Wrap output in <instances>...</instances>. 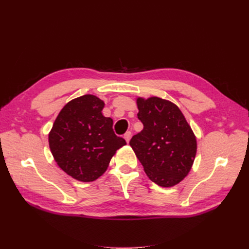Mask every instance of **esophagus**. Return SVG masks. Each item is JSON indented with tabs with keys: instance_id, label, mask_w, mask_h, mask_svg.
Returning <instances> with one entry per match:
<instances>
[{
	"instance_id": "34e87169",
	"label": "esophagus",
	"mask_w": 249,
	"mask_h": 249,
	"mask_svg": "<svg viewBox=\"0 0 249 249\" xmlns=\"http://www.w3.org/2000/svg\"><path fill=\"white\" fill-rule=\"evenodd\" d=\"M131 137H132V133L131 132H126L125 134H124V138L125 139V141L129 143L130 142V140H131Z\"/></svg>"
}]
</instances>
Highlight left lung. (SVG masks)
I'll list each match as a JSON object with an SVG mask.
<instances>
[{
    "mask_svg": "<svg viewBox=\"0 0 249 249\" xmlns=\"http://www.w3.org/2000/svg\"><path fill=\"white\" fill-rule=\"evenodd\" d=\"M143 130L130 141L147 177L172 187L188 176L196 156V137L176 104L158 96L136 99Z\"/></svg>",
    "mask_w": 249,
    "mask_h": 249,
    "instance_id": "8db88e82",
    "label": "left lung"
}]
</instances>
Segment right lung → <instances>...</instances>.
<instances>
[{
	"mask_svg": "<svg viewBox=\"0 0 249 249\" xmlns=\"http://www.w3.org/2000/svg\"><path fill=\"white\" fill-rule=\"evenodd\" d=\"M105 103L85 94L67 103L49 133L54 160L80 182H92L107 170L116 150L126 144L113 131V120L103 115Z\"/></svg>",
	"mask_w": 249,
	"mask_h": 249,
	"instance_id": "right-lung-1",
	"label": "right lung"
}]
</instances>
